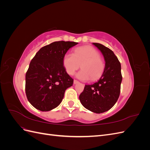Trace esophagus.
Instances as JSON below:
<instances>
[{
    "label": "esophagus",
    "instance_id": "1",
    "mask_svg": "<svg viewBox=\"0 0 150 150\" xmlns=\"http://www.w3.org/2000/svg\"><path fill=\"white\" fill-rule=\"evenodd\" d=\"M78 83H79V81H78V80L74 79V84H78Z\"/></svg>",
    "mask_w": 150,
    "mask_h": 150
}]
</instances>
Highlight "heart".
I'll return each mask as SVG.
<instances>
[{"mask_svg":"<svg viewBox=\"0 0 150 150\" xmlns=\"http://www.w3.org/2000/svg\"><path fill=\"white\" fill-rule=\"evenodd\" d=\"M63 65L67 73L73 75L80 66L82 68L77 77L81 80L94 81L99 78L104 69V63L100 54L91 46L76 48L74 53H67L63 57Z\"/></svg>","mask_w":150,"mask_h":150,"instance_id":"heart-1","label":"heart"}]
</instances>
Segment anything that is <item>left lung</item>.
<instances>
[{"mask_svg":"<svg viewBox=\"0 0 150 150\" xmlns=\"http://www.w3.org/2000/svg\"><path fill=\"white\" fill-rule=\"evenodd\" d=\"M102 52L105 60L103 73L96 83L85 85L79 100L87 110L102 113L115 105L120 94L122 75L118 59L110 49L99 43H93Z\"/></svg>","mask_w":150,"mask_h":150,"instance_id":"left-lung-1","label":"left lung"}]
</instances>
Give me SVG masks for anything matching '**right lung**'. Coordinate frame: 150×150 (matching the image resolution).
<instances>
[{
	"instance_id": "obj_1",
	"label": "right lung",
	"mask_w": 150,
	"mask_h": 150,
	"mask_svg": "<svg viewBox=\"0 0 150 150\" xmlns=\"http://www.w3.org/2000/svg\"><path fill=\"white\" fill-rule=\"evenodd\" d=\"M78 42L56 41L40 48L25 74V94L29 103L42 111L59 105L65 91L73 84L63 65V57Z\"/></svg>"
}]
</instances>
